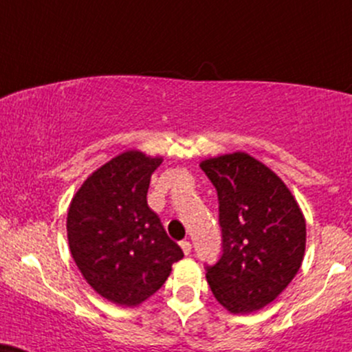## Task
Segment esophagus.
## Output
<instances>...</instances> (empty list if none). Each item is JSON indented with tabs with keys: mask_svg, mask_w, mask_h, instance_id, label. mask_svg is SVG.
Returning a JSON list of instances; mask_svg holds the SVG:
<instances>
[{
	"mask_svg": "<svg viewBox=\"0 0 352 352\" xmlns=\"http://www.w3.org/2000/svg\"><path fill=\"white\" fill-rule=\"evenodd\" d=\"M180 247H182V250H184L185 255H190V252H191V243L188 242V240H182Z\"/></svg>",
	"mask_w": 352,
	"mask_h": 352,
	"instance_id": "esophagus-1",
	"label": "esophagus"
}]
</instances>
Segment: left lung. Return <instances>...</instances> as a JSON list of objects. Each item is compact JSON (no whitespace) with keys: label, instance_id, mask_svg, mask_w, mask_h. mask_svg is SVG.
Returning <instances> with one entry per match:
<instances>
[{"label":"left lung","instance_id":"1","mask_svg":"<svg viewBox=\"0 0 352 352\" xmlns=\"http://www.w3.org/2000/svg\"><path fill=\"white\" fill-rule=\"evenodd\" d=\"M199 167L217 191L222 230V255L206 266L209 287L230 314L263 309L300 268L304 214L284 182L252 155H217Z\"/></svg>","mask_w":352,"mask_h":352}]
</instances>
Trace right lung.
Masks as SVG:
<instances>
[{
	"label": "right lung",
	"instance_id": "obj_1",
	"mask_svg": "<svg viewBox=\"0 0 352 352\" xmlns=\"http://www.w3.org/2000/svg\"><path fill=\"white\" fill-rule=\"evenodd\" d=\"M161 162L126 151L92 172L71 199L66 230L74 263L97 294L117 305H140L184 258L146 198Z\"/></svg>",
	"mask_w": 352,
	"mask_h": 352
}]
</instances>
